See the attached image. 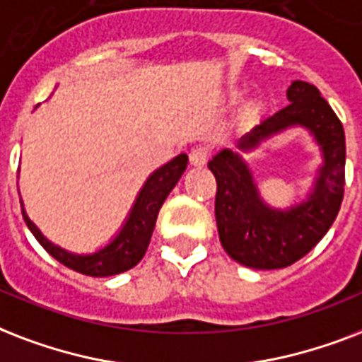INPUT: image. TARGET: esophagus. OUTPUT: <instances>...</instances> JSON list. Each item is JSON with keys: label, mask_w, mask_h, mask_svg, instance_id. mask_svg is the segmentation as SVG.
Wrapping results in <instances>:
<instances>
[{"label": "esophagus", "mask_w": 362, "mask_h": 362, "mask_svg": "<svg viewBox=\"0 0 362 362\" xmlns=\"http://www.w3.org/2000/svg\"><path fill=\"white\" fill-rule=\"evenodd\" d=\"M189 158L192 166H204L207 162V158H209V147H206V145H198V147H194V149L190 151Z\"/></svg>", "instance_id": "obj_1"}]
</instances>
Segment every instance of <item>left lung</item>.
Wrapping results in <instances>:
<instances>
[{
  "label": "left lung",
  "instance_id": "obj_1",
  "mask_svg": "<svg viewBox=\"0 0 362 362\" xmlns=\"http://www.w3.org/2000/svg\"><path fill=\"white\" fill-rule=\"evenodd\" d=\"M287 100V107L260 120L238 139L236 147L250 152L288 127H306L324 155L306 201L287 210L268 206L236 151H219L207 164L217 179L215 219L221 243L236 262L255 270L285 268L310 253L332 226L344 198L346 136L340 119L321 92L304 81L291 83Z\"/></svg>",
  "mask_w": 362,
  "mask_h": 362
}]
</instances>
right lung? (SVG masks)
I'll return each mask as SVG.
<instances>
[{"label": "right lung", "mask_w": 362, "mask_h": 362, "mask_svg": "<svg viewBox=\"0 0 362 362\" xmlns=\"http://www.w3.org/2000/svg\"><path fill=\"white\" fill-rule=\"evenodd\" d=\"M187 162H189V156L181 153L173 160L151 173L139 190V194H137L136 202L128 213V219L124 221L119 234L105 247L98 249L96 253L77 255L49 242L37 226L33 225L32 219L28 217L24 204L21 200L22 215H24L28 228L32 230L35 240L43 245L45 251L52 255L58 262H62L67 268L92 277H107L115 276V274H122V272L134 268L143 259V255L149 247L153 230H155L158 211H160L168 194L172 192V189L177 185L183 172L187 170Z\"/></svg>", "instance_id": "right-lung-1"}]
</instances>
